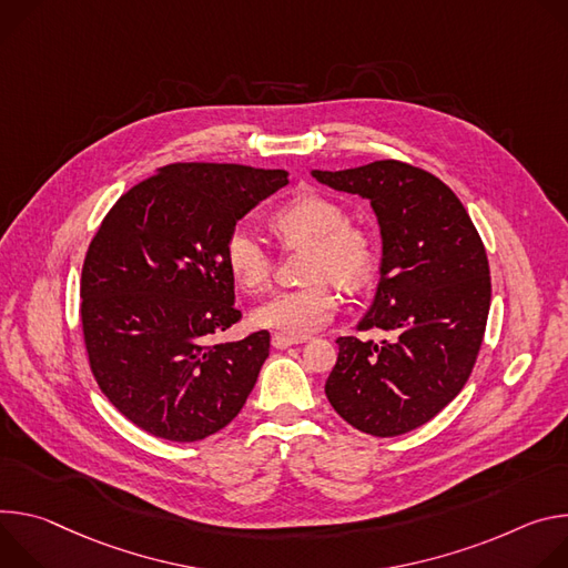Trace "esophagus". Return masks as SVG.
I'll return each mask as SVG.
<instances>
[{"label": "esophagus", "instance_id": "esophagus-1", "mask_svg": "<svg viewBox=\"0 0 568 568\" xmlns=\"http://www.w3.org/2000/svg\"><path fill=\"white\" fill-rule=\"evenodd\" d=\"M271 343H273L275 349H286V347H291V345L304 343V338H293V336H284V334H273Z\"/></svg>", "mask_w": 568, "mask_h": 568}]
</instances>
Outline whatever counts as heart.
I'll return each mask as SVG.
<instances>
[{
  "mask_svg": "<svg viewBox=\"0 0 568 568\" xmlns=\"http://www.w3.org/2000/svg\"><path fill=\"white\" fill-rule=\"evenodd\" d=\"M271 227L286 245H308L304 277L311 282L271 295L255 308L252 318L260 327L304 338L336 316L341 297L334 282L356 291L372 277L376 241L363 223L347 221V210L341 203L318 194H302L277 207ZM223 260L234 282L250 293L262 291L271 282V252L255 232L243 225L232 227L225 236Z\"/></svg>",
  "mask_w": 568,
  "mask_h": 568,
  "instance_id": "obj_1",
  "label": "heart"
}]
</instances>
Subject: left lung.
I'll use <instances>...</instances> for the list:
<instances>
[{"label": "left lung", "mask_w": 568, "mask_h": 568, "mask_svg": "<svg viewBox=\"0 0 568 568\" xmlns=\"http://www.w3.org/2000/svg\"><path fill=\"white\" fill-rule=\"evenodd\" d=\"M313 178L369 199L379 216L382 280L356 332L390 334L336 341L327 399L363 433H408L443 410L474 369L491 300L485 245L460 199L419 166L376 160Z\"/></svg>", "instance_id": "8db88e82"}]
</instances>
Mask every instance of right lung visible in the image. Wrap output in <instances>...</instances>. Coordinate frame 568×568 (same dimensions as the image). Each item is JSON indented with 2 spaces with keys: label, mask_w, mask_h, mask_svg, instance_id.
<instances>
[{
  "label": "right lung",
  "mask_w": 568,
  "mask_h": 568,
  "mask_svg": "<svg viewBox=\"0 0 568 568\" xmlns=\"http://www.w3.org/2000/svg\"><path fill=\"white\" fill-rule=\"evenodd\" d=\"M284 184L282 169L175 162L101 221L81 273L83 341L101 393L142 430L196 443L255 388L271 334L212 341L241 321L223 243Z\"/></svg>",
  "instance_id": "1"
}]
</instances>
